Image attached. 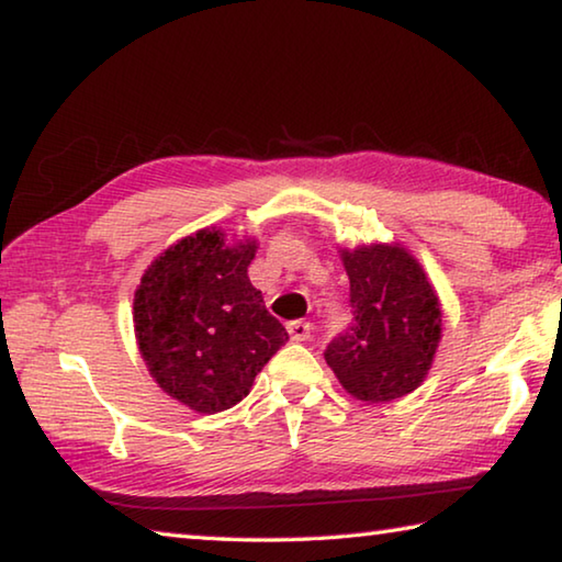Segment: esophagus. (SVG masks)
Segmentation results:
<instances>
[{"mask_svg":"<svg viewBox=\"0 0 562 562\" xmlns=\"http://www.w3.org/2000/svg\"><path fill=\"white\" fill-rule=\"evenodd\" d=\"M288 331H290L292 341H307L312 325H310V322H304V319H294L288 325Z\"/></svg>","mask_w":562,"mask_h":562,"instance_id":"1","label":"esophagus"}]
</instances>
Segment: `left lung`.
I'll use <instances>...</instances> for the list:
<instances>
[{"instance_id": "1", "label": "left lung", "mask_w": 562, "mask_h": 562, "mask_svg": "<svg viewBox=\"0 0 562 562\" xmlns=\"http://www.w3.org/2000/svg\"><path fill=\"white\" fill-rule=\"evenodd\" d=\"M349 274V327L325 349L347 392L369 404L412 394L441 339V302L418 260L398 245L341 250Z\"/></svg>"}]
</instances>
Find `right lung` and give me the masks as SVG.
I'll return each mask as SVG.
<instances>
[{"mask_svg": "<svg viewBox=\"0 0 562 562\" xmlns=\"http://www.w3.org/2000/svg\"><path fill=\"white\" fill-rule=\"evenodd\" d=\"M258 243H227L205 227L148 265L133 297V327L150 376L198 414H217L250 394L288 331L265 307L247 268Z\"/></svg>", "mask_w": 562, "mask_h": 562, "instance_id": "right-lung-1", "label": "right lung"}]
</instances>
